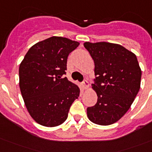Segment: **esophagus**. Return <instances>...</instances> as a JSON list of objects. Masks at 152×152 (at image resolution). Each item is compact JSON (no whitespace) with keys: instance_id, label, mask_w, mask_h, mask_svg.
<instances>
[{"instance_id":"1","label":"esophagus","mask_w":152,"mask_h":152,"mask_svg":"<svg viewBox=\"0 0 152 152\" xmlns=\"http://www.w3.org/2000/svg\"><path fill=\"white\" fill-rule=\"evenodd\" d=\"M82 87H83V88L84 90L88 89V87H89V83H88L87 80H84L82 82Z\"/></svg>"}]
</instances>
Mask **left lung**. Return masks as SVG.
<instances>
[{
  "label": "left lung",
  "mask_w": 152,
  "mask_h": 152,
  "mask_svg": "<svg viewBox=\"0 0 152 152\" xmlns=\"http://www.w3.org/2000/svg\"><path fill=\"white\" fill-rule=\"evenodd\" d=\"M95 62L97 94L95 106L88 107L91 121L109 125L120 120L129 110L140 88L141 69L137 56L121 45L106 42H84Z\"/></svg>",
  "instance_id": "8db88e82"
}]
</instances>
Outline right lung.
Masks as SVG:
<instances>
[{"mask_svg": "<svg viewBox=\"0 0 152 152\" xmlns=\"http://www.w3.org/2000/svg\"><path fill=\"white\" fill-rule=\"evenodd\" d=\"M78 42L53 36L29 49L19 69L20 88L30 115L39 125L55 127L68 118L80 88L66 77L67 59Z\"/></svg>", "mask_w": 152, "mask_h": 152, "instance_id": "1", "label": "right lung"}]
</instances>
